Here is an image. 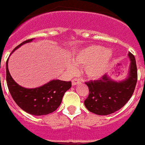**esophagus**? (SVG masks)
<instances>
[{"instance_id":"obj_1","label":"esophagus","mask_w":145,"mask_h":145,"mask_svg":"<svg viewBox=\"0 0 145 145\" xmlns=\"http://www.w3.org/2000/svg\"><path fill=\"white\" fill-rule=\"evenodd\" d=\"M71 82H72V85L73 86H75V85H76V84H79L81 82V81H80V80H79V79H74V80L71 81Z\"/></svg>"}]
</instances>
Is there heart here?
I'll list each match as a JSON object with an SVG mask.
<instances>
[{"instance_id":"b5f03b06","label":"heart","mask_w":145,"mask_h":145,"mask_svg":"<svg viewBox=\"0 0 145 145\" xmlns=\"http://www.w3.org/2000/svg\"><path fill=\"white\" fill-rule=\"evenodd\" d=\"M113 53L110 49H105L103 46H92L79 51L73 57L74 65H84L83 71L88 77L97 79L103 76L110 65ZM74 65L70 63L68 69L74 72Z\"/></svg>"}]
</instances>
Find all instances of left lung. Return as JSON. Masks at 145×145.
Segmentation results:
<instances>
[{"mask_svg":"<svg viewBox=\"0 0 145 145\" xmlns=\"http://www.w3.org/2000/svg\"><path fill=\"white\" fill-rule=\"evenodd\" d=\"M131 59L128 76L125 80L116 82L108 74L100 80L86 82L89 89L84 102L90 112L97 115H109L121 109L132 97L137 82V67L134 55L128 53Z\"/></svg>","mask_w":145,"mask_h":145,"instance_id":"1","label":"left lung"}]
</instances>
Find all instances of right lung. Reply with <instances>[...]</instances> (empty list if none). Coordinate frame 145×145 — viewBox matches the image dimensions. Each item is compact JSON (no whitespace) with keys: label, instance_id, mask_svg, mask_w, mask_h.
Instances as JSON below:
<instances>
[{"label":"right lung","instance_id":"obj_1","mask_svg":"<svg viewBox=\"0 0 145 145\" xmlns=\"http://www.w3.org/2000/svg\"><path fill=\"white\" fill-rule=\"evenodd\" d=\"M32 40L24 41L15 47L12 52ZM8 59L6 63L7 86L12 99L18 106L28 114L35 116L47 115L57 110L61 104L64 93L71 87V82L54 80L40 87L25 88L14 82L10 75L8 69Z\"/></svg>","mask_w":145,"mask_h":145}]
</instances>
